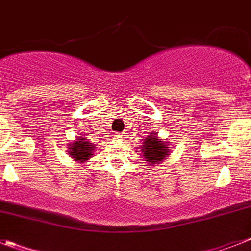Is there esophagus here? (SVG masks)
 <instances>
[{"label": "esophagus", "instance_id": "obj_1", "mask_svg": "<svg viewBox=\"0 0 251 251\" xmlns=\"http://www.w3.org/2000/svg\"><path fill=\"white\" fill-rule=\"evenodd\" d=\"M124 134H120V132H115V135H113V138L115 139H120V140H121V139H124Z\"/></svg>", "mask_w": 251, "mask_h": 251}]
</instances>
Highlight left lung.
Here are the masks:
<instances>
[{
    "label": "left lung",
    "instance_id": "obj_1",
    "mask_svg": "<svg viewBox=\"0 0 251 251\" xmlns=\"http://www.w3.org/2000/svg\"><path fill=\"white\" fill-rule=\"evenodd\" d=\"M167 143L162 139H158L155 132H151L148 138L144 139L143 145H140L145 161L151 165L161 163L167 155H170V145Z\"/></svg>",
    "mask_w": 251,
    "mask_h": 251
}]
</instances>
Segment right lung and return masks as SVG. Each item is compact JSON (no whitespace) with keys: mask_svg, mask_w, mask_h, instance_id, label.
Listing matches in <instances>:
<instances>
[{"mask_svg":"<svg viewBox=\"0 0 251 251\" xmlns=\"http://www.w3.org/2000/svg\"><path fill=\"white\" fill-rule=\"evenodd\" d=\"M94 149L96 147H93V144L83 136V138H77L75 142L71 143L69 147V154L79 163H84L93 155Z\"/></svg>","mask_w":251,"mask_h":251,"instance_id":"1","label":"right lung"}]
</instances>
